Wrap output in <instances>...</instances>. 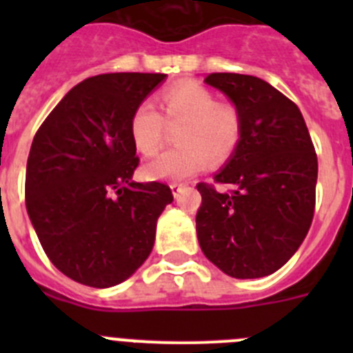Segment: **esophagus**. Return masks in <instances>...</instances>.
<instances>
[{
  "label": "esophagus",
  "instance_id": "esophagus-1",
  "mask_svg": "<svg viewBox=\"0 0 353 353\" xmlns=\"http://www.w3.org/2000/svg\"><path fill=\"white\" fill-rule=\"evenodd\" d=\"M171 192H173V196L174 198H179L180 196V192L183 191V189H185V183H180V182H173L171 183Z\"/></svg>",
  "mask_w": 353,
  "mask_h": 353
}]
</instances>
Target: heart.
I'll use <instances>...</instances> for the list:
<instances>
[{"mask_svg":"<svg viewBox=\"0 0 353 353\" xmlns=\"http://www.w3.org/2000/svg\"><path fill=\"white\" fill-rule=\"evenodd\" d=\"M164 117L150 102H141L130 117V138L145 155L155 154L166 136V123L179 127L168 150L143 168L150 180H185L214 164L226 161L242 136V117L233 104L217 102L214 93L198 83L171 86L161 97Z\"/></svg>","mask_w":353,"mask_h":353,"instance_id":"obj_1","label":"heart"}]
</instances>
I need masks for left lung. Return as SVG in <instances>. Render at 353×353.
<instances>
[{
    "instance_id": "1",
    "label": "left lung",
    "mask_w": 353,
    "mask_h": 353,
    "mask_svg": "<svg viewBox=\"0 0 353 353\" xmlns=\"http://www.w3.org/2000/svg\"><path fill=\"white\" fill-rule=\"evenodd\" d=\"M205 83L221 90L242 117L236 150L214 182L198 183L196 232L205 256L228 276L274 274L310 232L318 161L301 109L254 76L215 72Z\"/></svg>"
}]
</instances>
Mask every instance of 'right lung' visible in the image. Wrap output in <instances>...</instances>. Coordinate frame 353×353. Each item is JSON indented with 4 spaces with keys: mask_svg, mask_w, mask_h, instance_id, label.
Here are the masks:
<instances>
[{
    "mask_svg": "<svg viewBox=\"0 0 353 353\" xmlns=\"http://www.w3.org/2000/svg\"><path fill=\"white\" fill-rule=\"evenodd\" d=\"M166 74L120 72L76 84L43 120L26 166V210L43 251L65 276L120 285L145 263L166 183L132 182L130 117Z\"/></svg>",
    "mask_w": 353,
    "mask_h": 353,
    "instance_id": "add662e5",
    "label": "right lung"
}]
</instances>
